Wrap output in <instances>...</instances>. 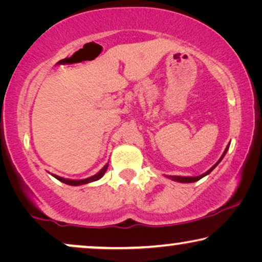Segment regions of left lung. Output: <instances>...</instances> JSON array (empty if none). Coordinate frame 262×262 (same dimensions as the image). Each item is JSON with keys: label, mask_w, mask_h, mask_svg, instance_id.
I'll return each mask as SVG.
<instances>
[{"label": "left lung", "mask_w": 262, "mask_h": 262, "mask_svg": "<svg viewBox=\"0 0 262 262\" xmlns=\"http://www.w3.org/2000/svg\"><path fill=\"white\" fill-rule=\"evenodd\" d=\"M228 149H229V145L227 146V149H225V151L223 152V155H222V157H221V159H220V160H218V162H217L216 164H214V166H213V167H211V168H210V169L206 171V173H204V174H202V175H199V177H168V178H169V179H171V180H174V181H178V182H186V184H189V182H195V181H198V180H200V179H202V178H204V177H205V175H207V174H210V173H211V171H212V170L214 169V168H216V167H217V164L221 162V161H222V159H223V157H224V155H225V154H227V151H228Z\"/></svg>", "instance_id": "8db88e82"}]
</instances>
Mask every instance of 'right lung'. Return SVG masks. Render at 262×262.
I'll return each mask as SVG.
<instances>
[{
    "label": "right lung",
    "instance_id": "right-lung-1",
    "mask_svg": "<svg viewBox=\"0 0 262 262\" xmlns=\"http://www.w3.org/2000/svg\"><path fill=\"white\" fill-rule=\"evenodd\" d=\"M107 167H108V164H106V166L103 167L102 169L100 170L98 174L93 175V177L88 178V179H83V180H69V179H64V178L57 177V175H53V174H52V175L57 179V180L62 181V182H64V184H67V185H70V186H80V185H85V184H89V182L96 181V180H99V179H101V178L103 177V174H105V171L107 170Z\"/></svg>",
    "mask_w": 262,
    "mask_h": 262
}]
</instances>
